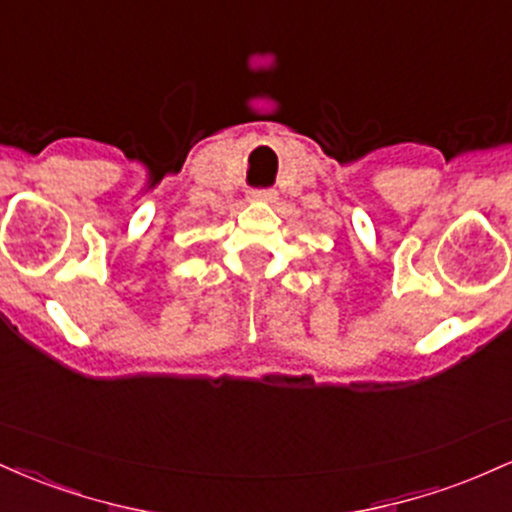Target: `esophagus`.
Masks as SVG:
<instances>
[{
	"label": "esophagus",
	"instance_id": "1",
	"mask_svg": "<svg viewBox=\"0 0 512 512\" xmlns=\"http://www.w3.org/2000/svg\"><path fill=\"white\" fill-rule=\"evenodd\" d=\"M250 197L255 199V202H274L276 192L274 190H252Z\"/></svg>",
	"mask_w": 512,
	"mask_h": 512
}]
</instances>
